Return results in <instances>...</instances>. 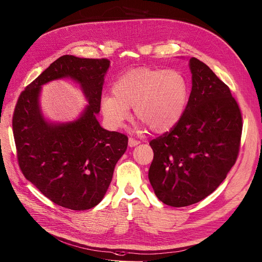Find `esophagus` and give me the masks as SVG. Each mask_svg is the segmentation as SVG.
Masks as SVG:
<instances>
[{
  "instance_id": "34e87169",
  "label": "esophagus",
  "mask_w": 262,
  "mask_h": 262,
  "mask_svg": "<svg viewBox=\"0 0 262 262\" xmlns=\"http://www.w3.org/2000/svg\"><path fill=\"white\" fill-rule=\"evenodd\" d=\"M140 143H141V141L135 140V138H132V137L129 138V146H130V147H134V146L138 145Z\"/></svg>"
}]
</instances>
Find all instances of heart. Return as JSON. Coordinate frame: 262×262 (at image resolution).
<instances>
[{
  "label": "heart",
  "instance_id": "1",
  "mask_svg": "<svg viewBox=\"0 0 262 262\" xmlns=\"http://www.w3.org/2000/svg\"><path fill=\"white\" fill-rule=\"evenodd\" d=\"M189 85L178 70L136 68L114 81L112 94L101 98L100 107L112 129L122 127L133 106L137 119L152 131L170 130L182 117L188 100Z\"/></svg>",
  "mask_w": 262,
  "mask_h": 262
}]
</instances>
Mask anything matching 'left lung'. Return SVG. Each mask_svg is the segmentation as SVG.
<instances>
[{"instance_id":"left-lung-1","label":"left lung","mask_w":262,"mask_h":262,"mask_svg":"<svg viewBox=\"0 0 262 262\" xmlns=\"http://www.w3.org/2000/svg\"><path fill=\"white\" fill-rule=\"evenodd\" d=\"M191 93L180 120L149 144L155 153L149 181L169 206L184 207L218 188L235 165L242 115L229 88L192 57Z\"/></svg>"}]
</instances>
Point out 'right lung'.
I'll return each instance as SVG.
<instances>
[{"label": "right lung", "instance_id": "1", "mask_svg": "<svg viewBox=\"0 0 262 262\" xmlns=\"http://www.w3.org/2000/svg\"><path fill=\"white\" fill-rule=\"evenodd\" d=\"M110 60L64 55L20 94L12 115L17 160L24 177L52 202L73 210L96 206L112 181L128 136L100 127L103 77ZM71 76L81 83L89 105L77 121L51 125L41 117L37 96L42 84Z\"/></svg>", "mask_w": 262, "mask_h": 262}]
</instances>
